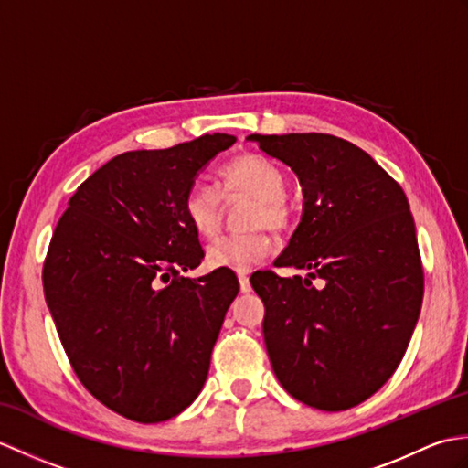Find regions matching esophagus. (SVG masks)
<instances>
[{"mask_svg": "<svg viewBox=\"0 0 468 468\" xmlns=\"http://www.w3.org/2000/svg\"><path fill=\"white\" fill-rule=\"evenodd\" d=\"M237 280H239V287H241V292H243V293L251 292V283H250V271H237Z\"/></svg>", "mask_w": 468, "mask_h": 468, "instance_id": "34e87169", "label": "esophagus"}]
</instances>
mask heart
Listing matches in <instances>:
<instances>
[{
    "label": "heart",
    "instance_id": "obj_1",
    "mask_svg": "<svg viewBox=\"0 0 468 468\" xmlns=\"http://www.w3.org/2000/svg\"><path fill=\"white\" fill-rule=\"evenodd\" d=\"M223 186L193 183L183 197V215L198 235H213L218 221L221 198L233 193L251 197L243 211V229L223 233L207 247V263L211 267L247 271L265 260L271 250L267 229L283 231L290 225L292 208L287 203V176L270 158L241 154L221 168Z\"/></svg>",
    "mask_w": 468,
    "mask_h": 468
}]
</instances>
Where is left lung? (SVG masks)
Here are the masks:
<instances>
[{
    "label": "left lung",
    "mask_w": 468,
    "mask_h": 468,
    "mask_svg": "<svg viewBox=\"0 0 468 468\" xmlns=\"http://www.w3.org/2000/svg\"><path fill=\"white\" fill-rule=\"evenodd\" d=\"M303 186L302 223L275 267L255 271L277 380L317 410H347L388 382L419 322L424 270L402 186L332 134H251ZM314 279H320L315 286Z\"/></svg>",
    "instance_id": "1"
}]
</instances>
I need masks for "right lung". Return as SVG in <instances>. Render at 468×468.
<instances>
[{
	"label": "right lung",
	"instance_id": "right-lung-1",
	"mask_svg": "<svg viewBox=\"0 0 468 468\" xmlns=\"http://www.w3.org/2000/svg\"><path fill=\"white\" fill-rule=\"evenodd\" d=\"M233 143L205 134L114 156L78 186L49 241L42 282L59 342L86 390L128 420L163 422L197 399L239 293L227 267L181 275L205 257L183 197Z\"/></svg>",
	"mask_w": 468,
	"mask_h": 468
}]
</instances>
